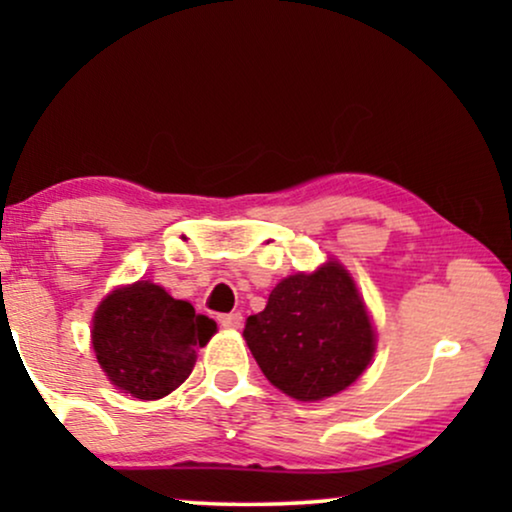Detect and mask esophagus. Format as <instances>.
<instances>
[{"label":"esophagus","instance_id":"34e87169","mask_svg":"<svg viewBox=\"0 0 512 512\" xmlns=\"http://www.w3.org/2000/svg\"><path fill=\"white\" fill-rule=\"evenodd\" d=\"M219 324L223 328H240L242 326V314L230 312V314H219Z\"/></svg>","mask_w":512,"mask_h":512}]
</instances>
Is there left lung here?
I'll return each mask as SVG.
<instances>
[{
    "label": "left lung",
    "mask_w": 512,
    "mask_h": 512,
    "mask_svg": "<svg viewBox=\"0 0 512 512\" xmlns=\"http://www.w3.org/2000/svg\"><path fill=\"white\" fill-rule=\"evenodd\" d=\"M244 340L263 375L298 401L347 389L375 352L363 300L335 261L312 275L282 279L265 310L247 319Z\"/></svg>",
    "instance_id": "8db88e82"
}]
</instances>
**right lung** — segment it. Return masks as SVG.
<instances>
[{"label": "right lung", "instance_id": "1", "mask_svg": "<svg viewBox=\"0 0 512 512\" xmlns=\"http://www.w3.org/2000/svg\"><path fill=\"white\" fill-rule=\"evenodd\" d=\"M216 333L205 314L151 282L116 289L93 319V349L111 384L156 401L191 375L195 352Z\"/></svg>", "mask_w": 512, "mask_h": 512}]
</instances>
